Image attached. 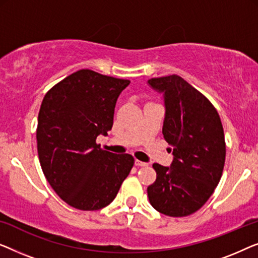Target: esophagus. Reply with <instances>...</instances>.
<instances>
[{
	"instance_id": "obj_1",
	"label": "esophagus",
	"mask_w": 258,
	"mask_h": 258,
	"mask_svg": "<svg viewBox=\"0 0 258 258\" xmlns=\"http://www.w3.org/2000/svg\"><path fill=\"white\" fill-rule=\"evenodd\" d=\"M134 164H136V166H138V167H147L148 166L147 162H144V161H140V160H136V161H134Z\"/></svg>"
}]
</instances>
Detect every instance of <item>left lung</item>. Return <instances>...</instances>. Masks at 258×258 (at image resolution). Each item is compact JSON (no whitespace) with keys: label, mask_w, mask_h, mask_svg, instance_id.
Segmentation results:
<instances>
[{"label":"left lung","mask_w":258,"mask_h":258,"mask_svg":"<svg viewBox=\"0 0 258 258\" xmlns=\"http://www.w3.org/2000/svg\"><path fill=\"white\" fill-rule=\"evenodd\" d=\"M148 84L164 93L162 134L174 155L170 167L153 164L157 179L147 188L148 199L159 213L188 216L208 201L222 176V122L208 98L180 76L152 78Z\"/></svg>","instance_id":"obj_1"}]
</instances>
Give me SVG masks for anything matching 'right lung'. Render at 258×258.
Here are the masks:
<instances>
[{"label": "right lung", "instance_id": "1", "mask_svg": "<svg viewBox=\"0 0 258 258\" xmlns=\"http://www.w3.org/2000/svg\"><path fill=\"white\" fill-rule=\"evenodd\" d=\"M130 84L83 69L44 96L36 131L43 173L64 202L79 210L110 205L132 169L131 154H114L97 144L113 125L119 94Z\"/></svg>", "mask_w": 258, "mask_h": 258}]
</instances>
